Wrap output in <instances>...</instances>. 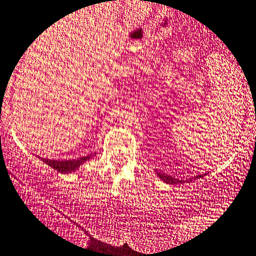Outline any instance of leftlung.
Here are the masks:
<instances>
[{
    "instance_id": "obj_1",
    "label": "left lung",
    "mask_w": 256,
    "mask_h": 256,
    "mask_svg": "<svg viewBox=\"0 0 256 256\" xmlns=\"http://www.w3.org/2000/svg\"><path fill=\"white\" fill-rule=\"evenodd\" d=\"M158 178H161V180H164L165 181V182H168V184H176V182H181V181L182 180H178V178H172V176H170V175H166V174H161V172H158ZM196 178H202V176H196Z\"/></svg>"
}]
</instances>
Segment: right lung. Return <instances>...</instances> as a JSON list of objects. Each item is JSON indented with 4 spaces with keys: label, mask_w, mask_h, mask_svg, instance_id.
<instances>
[{
    "label": "right lung",
    "mask_w": 256,
    "mask_h": 256,
    "mask_svg": "<svg viewBox=\"0 0 256 256\" xmlns=\"http://www.w3.org/2000/svg\"><path fill=\"white\" fill-rule=\"evenodd\" d=\"M92 155L94 154H91V155L84 156V158H74V160L60 161V160H50V158H42V161L46 162L48 166H51L52 168H54V170L60 171V172L68 174L78 170V168H80V165H82L85 161L90 160V158H92Z\"/></svg>",
    "instance_id": "1"
}]
</instances>
